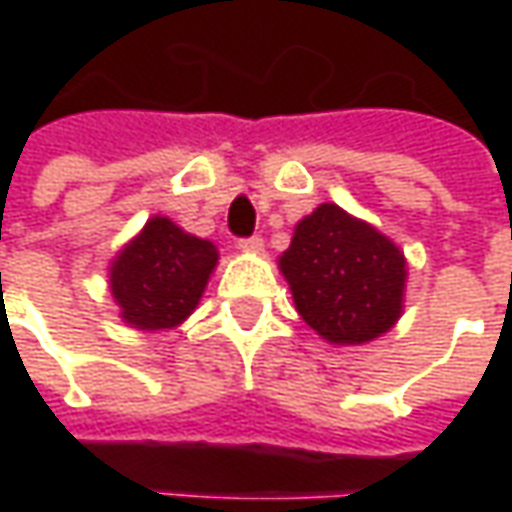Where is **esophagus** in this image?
<instances>
[{
	"label": "esophagus",
	"mask_w": 512,
	"mask_h": 512,
	"mask_svg": "<svg viewBox=\"0 0 512 512\" xmlns=\"http://www.w3.org/2000/svg\"><path fill=\"white\" fill-rule=\"evenodd\" d=\"M262 247H265L262 236H247V239H239V250H245V253H259Z\"/></svg>",
	"instance_id": "obj_1"
}]
</instances>
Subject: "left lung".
<instances>
[{"mask_svg": "<svg viewBox=\"0 0 512 512\" xmlns=\"http://www.w3.org/2000/svg\"><path fill=\"white\" fill-rule=\"evenodd\" d=\"M279 267L299 316L327 342H370L402 313V250L342 207L319 205L305 216Z\"/></svg>", "mask_w": 512, "mask_h": 512, "instance_id": "8db88e82", "label": "left lung"}]
</instances>
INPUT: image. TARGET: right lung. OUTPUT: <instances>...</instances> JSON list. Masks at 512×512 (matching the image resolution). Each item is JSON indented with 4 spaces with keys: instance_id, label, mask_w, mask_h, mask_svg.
Here are the masks:
<instances>
[{
    "instance_id": "right-lung-1",
    "label": "right lung",
    "mask_w": 512,
    "mask_h": 512,
    "mask_svg": "<svg viewBox=\"0 0 512 512\" xmlns=\"http://www.w3.org/2000/svg\"><path fill=\"white\" fill-rule=\"evenodd\" d=\"M216 247L165 216L150 219L110 267V290L122 319L139 330L185 322L216 267Z\"/></svg>"
}]
</instances>
